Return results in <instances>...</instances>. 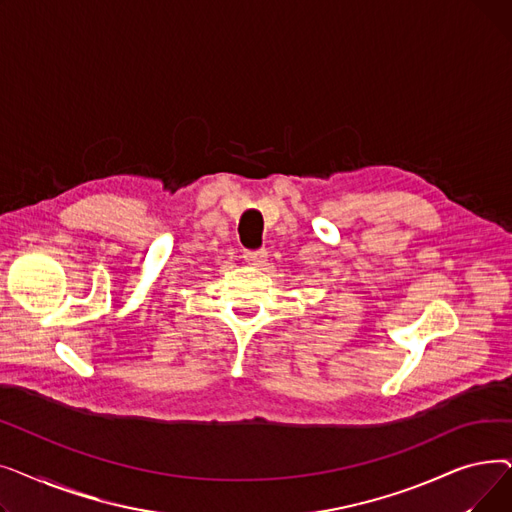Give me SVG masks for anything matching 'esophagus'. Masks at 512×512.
I'll list each match as a JSON object with an SVG mask.
<instances>
[{
    "label": "esophagus",
    "mask_w": 512,
    "mask_h": 512,
    "mask_svg": "<svg viewBox=\"0 0 512 512\" xmlns=\"http://www.w3.org/2000/svg\"><path fill=\"white\" fill-rule=\"evenodd\" d=\"M242 259H245L249 265H263L267 261V251L265 249H255V251L247 249V251H242Z\"/></svg>",
    "instance_id": "1"
}]
</instances>
